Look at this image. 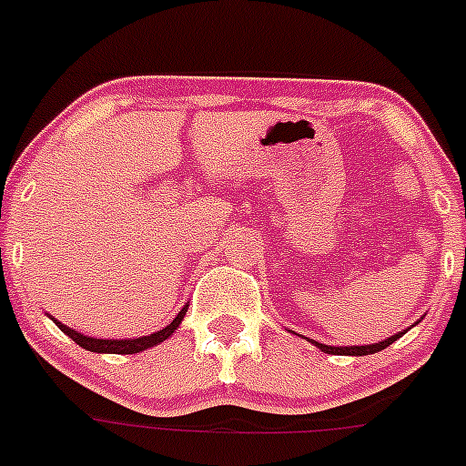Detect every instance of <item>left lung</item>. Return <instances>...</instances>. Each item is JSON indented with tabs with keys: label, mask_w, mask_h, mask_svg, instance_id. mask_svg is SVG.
Instances as JSON below:
<instances>
[{
	"label": "left lung",
	"mask_w": 466,
	"mask_h": 466,
	"mask_svg": "<svg viewBox=\"0 0 466 466\" xmlns=\"http://www.w3.org/2000/svg\"><path fill=\"white\" fill-rule=\"evenodd\" d=\"M417 323H420V320H417ZM406 334V329L404 332H397V334H392V337H388V339H383V340H379V343H370V345H325V343H319V340H314V339H307L309 340L311 345H316V348L320 350V352H328V354H340V357H366V354H375V352H381V350H386L388 345L390 343H395L397 339L400 337H404Z\"/></svg>",
	"instance_id": "left-lung-1"
}]
</instances>
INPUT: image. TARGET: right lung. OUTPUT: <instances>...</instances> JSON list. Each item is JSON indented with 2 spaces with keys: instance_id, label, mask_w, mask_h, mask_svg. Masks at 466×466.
Masks as SVG:
<instances>
[{
  "instance_id": "right-lung-1",
  "label": "right lung",
  "mask_w": 466,
  "mask_h": 466,
  "mask_svg": "<svg viewBox=\"0 0 466 466\" xmlns=\"http://www.w3.org/2000/svg\"><path fill=\"white\" fill-rule=\"evenodd\" d=\"M186 311H188V305L181 307V311L175 316V320H172L170 325H166V328L159 329V332H152V334H147V337H138V339H94V337H87V334L76 332L74 328H66V325L60 323V320H56V319L54 320H56L57 328L66 334V337L74 339L80 348L89 350V352L137 354V352H143V350H147V348H155V345L163 343L166 339H170L172 334H175V329L181 325V320H184Z\"/></svg>"
}]
</instances>
